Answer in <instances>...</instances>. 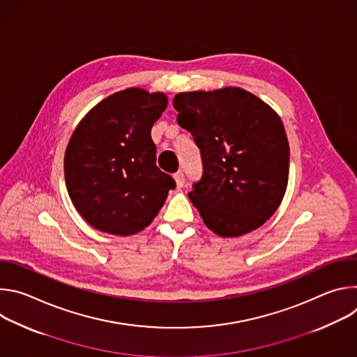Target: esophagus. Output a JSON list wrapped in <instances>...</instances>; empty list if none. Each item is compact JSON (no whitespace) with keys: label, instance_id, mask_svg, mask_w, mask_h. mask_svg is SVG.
Returning a JSON list of instances; mask_svg holds the SVG:
<instances>
[{"label":"esophagus","instance_id":"1","mask_svg":"<svg viewBox=\"0 0 357 357\" xmlns=\"http://www.w3.org/2000/svg\"><path fill=\"white\" fill-rule=\"evenodd\" d=\"M174 179H175L178 188H182V186L185 185V176H183V172H182V171L176 172V174L174 175Z\"/></svg>","mask_w":357,"mask_h":357}]
</instances>
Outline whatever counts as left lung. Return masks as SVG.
I'll list each match as a JSON object with an SVG mask.
<instances>
[{
	"instance_id": "8db88e82",
	"label": "left lung",
	"mask_w": 357,
	"mask_h": 357,
	"mask_svg": "<svg viewBox=\"0 0 357 357\" xmlns=\"http://www.w3.org/2000/svg\"><path fill=\"white\" fill-rule=\"evenodd\" d=\"M174 107L200 149L203 175L188 196L203 223L220 237L263 226L288 185L289 145L280 116L231 86L178 93Z\"/></svg>"
}]
</instances>
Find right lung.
Masks as SVG:
<instances>
[{"label":"right lung","instance_id":"right-lung-1","mask_svg":"<svg viewBox=\"0 0 357 357\" xmlns=\"http://www.w3.org/2000/svg\"><path fill=\"white\" fill-rule=\"evenodd\" d=\"M167 106L165 93L128 87L101 100L75 128L65 181L76 211L94 229L114 236L144 230L176 186L157 167L151 138Z\"/></svg>","mask_w":357,"mask_h":357}]
</instances>
